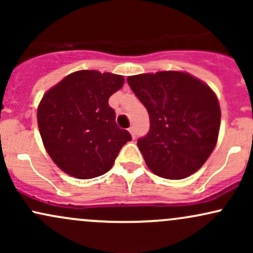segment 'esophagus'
I'll return each instance as SVG.
<instances>
[{"label": "esophagus", "mask_w": 253, "mask_h": 253, "mask_svg": "<svg viewBox=\"0 0 253 253\" xmlns=\"http://www.w3.org/2000/svg\"><path fill=\"white\" fill-rule=\"evenodd\" d=\"M128 132L130 133V135H132V138H135V129H134V127H129Z\"/></svg>", "instance_id": "34e87169"}]
</instances>
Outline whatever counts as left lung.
Returning <instances> with one entry per match:
<instances>
[{
	"label": "left lung",
	"instance_id": "obj_1",
	"mask_svg": "<svg viewBox=\"0 0 253 253\" xmlns=\"http://www.w3.org/2000/svg\"><path fill=\"white\" fill-rule=\"evenodd\" d=\"M127 82L149 112L150 130L138 139L149 169L168 179L196 172L219 135L221 110L213 90L181 71L135 75Z\"/></svg>",
	"mask_w": 253,
	"mask_h": 253
}]
</instances>
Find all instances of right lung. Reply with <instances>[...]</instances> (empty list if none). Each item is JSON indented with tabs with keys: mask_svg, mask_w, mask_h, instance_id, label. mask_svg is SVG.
I'll return each mask as SVG.
<instances>
[{
	"mask_svg": "<svg viewBox=\"0 0 253 253\" xmlns=\"http://www.w3.org/2000/svg\"><path fill=\"white\" fill-rule=\"evenodd\" d=\"M124 85L120 75L81 70L43 95L38 126L43 146L59 169L89 179L110 170L132 136L119 128L109 97Z\"/></svg>",
	"mask_w": 253,
	"mask_h": 253,
	"instance_id": "right-lung-1",
	"label": "right lung"
}]
</instances>
